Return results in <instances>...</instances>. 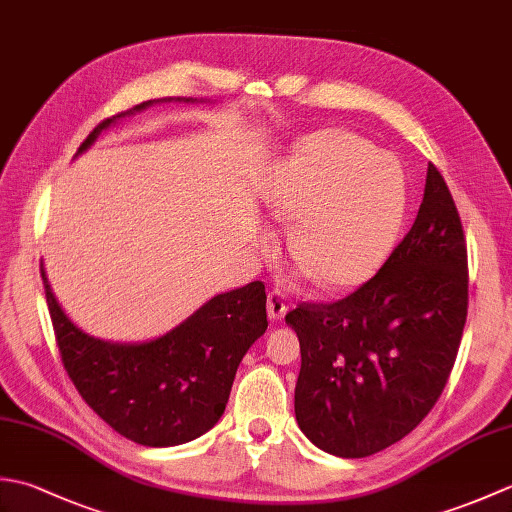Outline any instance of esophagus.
Listing matches in <instances>:
<instances>
[{
    "label": "esophagus",
    "mask_w": 512,
    "mask_h": 512,
    "mask_svg": "<svg viewBox=\"0 0 512 512\" xmlns=\"http://www.w3.org/2000/svg\"><path fill=\"white\" fill-rule=\"evenodd\" d=\"M288 312V303H286V292L273 288L268 292V317L270 321H281Z\"/></svg>",
    "instance_id": "esophagus-1"
}]
</instances>
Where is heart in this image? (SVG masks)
Returning <instances> with one entry per match:
<instances>
[{"label": "heart", "mask_w": 512, "mask_h": 512, "mask_svg": "<svg viewBox=\"0 0 512 512\" xmlns=\"http://www.w3.org/2000/svg\"><path fill=\"white\" fill-rule=\"evenodd\" d=\"M266 202L279 220H295L290 255L323 288L343 290L363 284L385 259L405 206V184L365 138L325 129L279 162Z\"/></svg>", "instance_id": "b5f03b06"}]
</instances>
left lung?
<instances>
[{"label": "left lung", "instance_id": "obj_1", "mask_svg": "<svg viewBox=\"0 0 512 512\" xmlns=\"http://www.w3.org/2000/svg\"><path fill=\"white\" fill-rule=\"evenodd\" d=\"M466 308L462 220L429 162L416 222L378 273L339 301L286 314L301 345L295 416L308 440L367 458L416 429L451 376Z\"/></svg>", "mask_w": 512, "mask_h": 512}]
</instances>
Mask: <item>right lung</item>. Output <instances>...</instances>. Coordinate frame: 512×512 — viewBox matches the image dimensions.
Here are the masks:
<instances>
[{
	"instance_id": "1",
	"label": "right lung",
	"mask_w": 512,
	"mask_h": 512,
	"mask_svg": "<svg viewBox=\"0 0 512 512\" xmlns=\"http://www.w3.org/2000/svg\"><path fill=\"white\" fill-rule=\"evenodd\" d=\"M147 105L151 101L134 110ZM121 116L125 112L96 125L79 154ZM41 279L61 361L76 391L114 431L143 447H176L209 431L222 418L248 347L268 328L266 286L253 281L213 297L156 341L105 343L65 317L43 266Z\"/></svg>"
}]
</instances>
